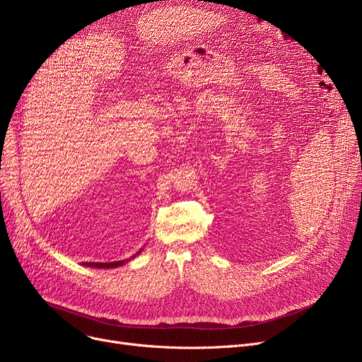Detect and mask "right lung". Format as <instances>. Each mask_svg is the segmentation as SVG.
Here are the masks:
<instances>
[{
    "label": "right lung",
    "mask_w": 362,
    "mask_h": 362,
    "mask_svg": "<svg viewBox=\"0 0 362 362\" xmlns=\"http://www.w3.org/2000/svg\"><path fill=\"white\" fill-rule=\"evenodd\" d=\"M141 252V251H139ZM138 252V254H139ZM138 254L133 255L132 258H135ZM126 261H114V262H83V265H88V267H97V269H114V267H120Z\"/></svg>",
    "instance_id": "obj_1"
}]
</instances>
